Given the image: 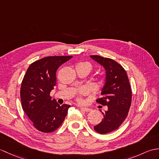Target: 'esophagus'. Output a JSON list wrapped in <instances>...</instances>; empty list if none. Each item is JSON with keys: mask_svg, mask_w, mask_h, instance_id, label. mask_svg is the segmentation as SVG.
Here are the masks:
<instances>
[{"mask_svg": "<svg viewBox=\"0 0 159 159\" xmlns=\"http://www.w3.org/2000/svg\"><path fill=\"white\" fill-rule=\"evenodd\" d=\"M80 109H81L83 111H85L86 113H88L89 111H92V109H89V108H86V107H80Z\"/></svg>", "mask_w": 159, "mask_h": 159, "instance_id": "34e87169", "label": "esophagus"}]
</instances>
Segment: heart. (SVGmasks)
Here are the masks:
<instances>
[{"instance_id":"heart-1","label":"heart","mask_w":159,"mask_h":159,"mask_svg":"<svg viewBox=\"0 0 159 159\" xmlns=\"http://www.w3.org/2000/svg\"><path fill=\"white\" fill-rule=\"evenodd\" d=\"M81 64H83V65L87 66L89 70L92 69V66H91L90 64L88 63H81ZM87 93H88V90H87V88H85V87H82V88H80L79 90V96L78 97V98H77L78 101H79V102H82L81 96H85Z\"/></svg>"}]
</instances>
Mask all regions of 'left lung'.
<instances>
[{"label":"left lung","mask_w":159,"mask_h":159,"mask_svg":"<svg viewBox=\"0 0 159 159\" xmlns=\"http://www.w3.org/2000/svg\"><path fill=\"white\" fill-rule=\"evenodd\" d=\"M91 58L106 70L105 84L102 89V98L96 102L107 106L102 113V121L93 127L97 133L107 134L117 130L126 120L132 100V91L126 70L120 64L109 58L91 55Z\"/></svg>","instance_id":"1"}]
</instances>
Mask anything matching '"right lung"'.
Masks as SVG:
<instances>
[{
    "instance_id": "1",
    "label": "right lung",
    "mask_w": 159,
    "mask_h": 159,
    "mask_svg": "<svg viewBox=\"0 0 159 159\" xmlns=\"http://www.w3.org/2000/svg\"><path fill=\"white\" fill-rule=\"evenodd\" d=\"M72 56H51L31 63L23 78L20 88L22 109L33 126L43 133L58 128L67 116L70 105L60 106L51 100L50 93L56 85V72Z\"/></svg>"
}]
</instances>
